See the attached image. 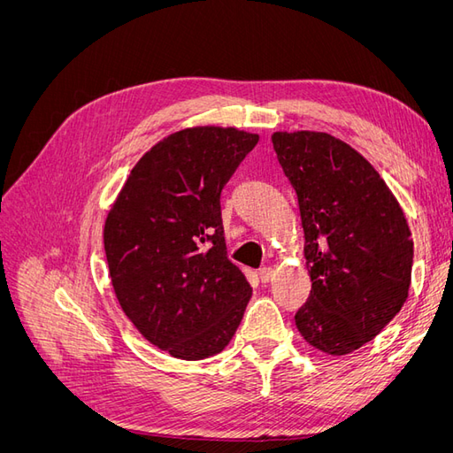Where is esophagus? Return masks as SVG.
I'll list each match as a JSON object with an SVG mask.
<instances>
[{
	"mask_svg": "<svg viewBox=\"0 0 453 453\" xmlns=\"http://www.w3.org/2000/svg\"><path fill=\"white\" fill-rule=\"evenodd\" d=\"M258 278H260V281H263V283L272 281V278H273V270H272L270 266L260 268V270H258Z\"/></svg>",
	"mask_w": 453,
	"mask_h": 453,
	"instance_id": "34e87169",
	"label": "esophagus"
}]
</instances>
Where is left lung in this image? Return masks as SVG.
<instances>
[{
	"label": "left lung",
	"mask_w": 453,
	"mask_h": 453,
	"mask_svg": "<svg viewBox=\"0 0 453 453\" xmlns=\"http://www.w3.org/2000/svg\"><path fill=\"white\" fill-rule=\"evenodd\" d=\"M273 150L291 181L311 280L295 315L298 333L328 355L380 334L408 298L414 242L386 181L357 150L325 132H276Z\"/></svg>",
	"instance_id": "1"
}]
</instances>
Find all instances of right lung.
Instances as JSON below:
<instances>
[{
	"instance_id": "add662e5",
	"label": "right lung",
	"mask_w": 453,
	"mask_h": 453,
	"mask_svg": "<svg viewBox=\"0 0 453 453\" xmlns=\"http://www.w3.org/2000/svg\"><path fill=\"white\" fill-rule=\"evenodd\" d=\"M257 142L221 127L170 134L132 168L107 213L104 248L119 304L175 359L223 351L251 298L226 257L221 190Z\"/></svg>"
}]
</instances>
